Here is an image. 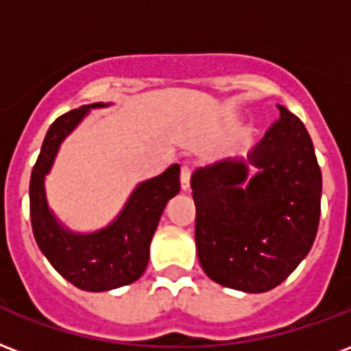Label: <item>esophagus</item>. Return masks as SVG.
<instances>
[{"mask_svg": "<svg viewBox=\"0 0 351 351\" xmlns=\"http://www.w3.org/2000/svg\"><path fill=\"white\" fill-rule=\"evenodd\" d=\"M189 180H191V167L188 163H184L180 167V186H182V189L189 188Z\"/></svg>", "mask_w": 351, "mask_h": 351, "instance_id": "1", "label": "esophagus"}]
</instances>
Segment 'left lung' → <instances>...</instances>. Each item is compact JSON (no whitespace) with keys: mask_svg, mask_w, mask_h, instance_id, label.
Listing matches in <instances>:
<instances>
[{"mask_svg":"<svg viewBox=\"0 0 351 351\" xmlns=\"http://www.w3.org/2000/svg\"><path fill=\"white\" fill-rule=\"evenodd\" d=\"M247 162L223 160L191 176L197 255L204 274L241 292L281 285L311 251L320 223L322 171L305 124L279 106Z\"/></svg>","mask_w":351,"mask_h":351,"instance_id":"left-lung-1","label":"left lung"}]
</instances>
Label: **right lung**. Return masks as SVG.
Segmentation results:
<instances>
[{"mask_svg":"<svg viewBox=\"0 0 351 351\" xmlns=\"http://www.w3.org/2000/svg\"><path fill=\"white\" fill-rule=\"evenodd\" d=\"M83 106L53 121L44 137L37 163L31 171L29 214L38 247L53 268L74 287L87 292H104L137 281L149 264L150 240L171 197L180 189V167H171L137 186L117 221L95 234H72L57 225L44 197V175L63 137L74 128L89 108Z\"/></svg>","mask_w":351,"mask_h":351,"instance_id":"1","label":"right lung"}]
</instances>
